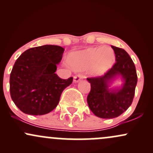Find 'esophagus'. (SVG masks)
Segmentation results:
<instances>
[{"label":"esophagus","mask_w":153,"mask_h":153,"mask_svg":"<svg viewBox=\"0 0 153 153\" xmlns=\"http://www.w3.org/2000/svg\"><path fill=\"white\" fill-rule=\"evenodd\" d=\"M82 78V75L81 74H78L74 76V82H78V81H80V80Z\"/></svg>","instance_id":"obj_1"}]
</instances>
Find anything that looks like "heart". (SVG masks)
Returning <instances> with one entry per match:
<instances>
[{"instance_id": "obj_1", "label": "heart", "mask_w": 153, "mask_h": 153, "mask_svg": "<svg viewBox=\"0 0 153 153\" xmlns=\"http://www.w3.org/2000/svg\"><path fill=\"white\" fill-rule=\"evenodd\" d=\"M70 65L74 69L90 68L93 75L103 74L108 70L115 60L114 51L111 47L89 48L80 52H73L68 57Z\"/></svg>"}]
</instances>
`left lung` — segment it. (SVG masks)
Wrapping results in <instances>:
<instances>
[{
    "label": "left lung",
    "mask_w": 153,
    "mask_h": 153,
    "mask_svg": "<svg viewBox=\"0 0 153 153\" xmlns=\"http://www.w3.org/2000/svg\"><path fill=\"white\" fill-rule=\"evenodd\" d=\"M117 62L104 75L88 78L91 83V91L87 102L91 111L102 119L119 117L131 106L137 82L136 68L130 56L122 48L111 46ZM117 75L124 80L121 89L108 88L110 81Z\"/></svg>",
    "instance_id": "1"
}]
</instances>
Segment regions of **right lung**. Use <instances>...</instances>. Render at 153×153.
<instances>
[{
  "mask_svg": "<svg viewBox=\"0 0 153 153\" xmlns=\"http://www.w3.org/2000/svg\"><path fill=\"white\" fill-rule=\"evenodd\" d=\"M65 49L43 45L26 50L15 62L10 75L11 99L24 113L44 115L58 104L62 92L73 82L55 73Z\"/></svg>",
  "mask_w": 153,
  "mask_h": 153,
  "instance_id": "right-lung-1",
  "label": "right lung"
}]
</instances>
